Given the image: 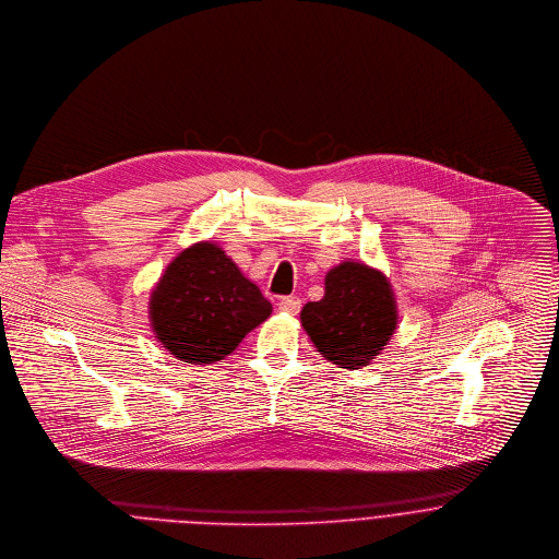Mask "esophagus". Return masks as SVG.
Returning <instances> with one entry per match:
<instances>
[{
    "instance_id": "obj_1",
    "label": "esophagus",
    "mask_w": 559,
    "mask_h": 559,
    "mask_svg": "<svg viewBox=\"0 0 559 559\" xmlns=\"http://www.w3.org/2000/svg\"><path fill=\"white\" fill-rule=\"evenodd\" d=\"M280 310L286 312V314H299L301 299L299 297H282L280 299Z\"/></svg>"
}]
</instances>
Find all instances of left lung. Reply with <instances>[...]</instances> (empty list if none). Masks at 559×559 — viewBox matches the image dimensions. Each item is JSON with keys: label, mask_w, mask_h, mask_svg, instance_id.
I'll list each match as a JSON object with an SVG mask.
<instances>
[{"label": "left lung", "mask_w": 559, "mask_h": 559, "mask_svg": "<svg viewBox=\"0 0 559 559\" xmlns=\"http://www.w3.org/2000/svg\"><path fill=\"white\" fill-rule=\"evenodd\" d=\"M301 325L328 362L367 367L396 330L392 286L381 271L345 260L325 275L323 299L304 306Z\"/></svg>", "instance_id": "1"}]
</instances>
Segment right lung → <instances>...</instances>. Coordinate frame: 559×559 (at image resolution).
Masks as SVG:
<instances>
[{
    "mask_svg": "<svg viewBox=\"0 0 559 559\" xmlns=\"http://www.w3.org/2000/svg\"><path fill=\"white\" fill-rule=\"evenodd\" d=\"M271 312L260 288L210 240L178 253L150 297L156 338L188 365L223 360Z\"/></svg>",
    "mask_w": 559,
    "mask_h": 559,
    "instance_id": "1",
    "label": "right lung"
}]
</instances>
